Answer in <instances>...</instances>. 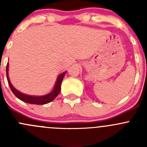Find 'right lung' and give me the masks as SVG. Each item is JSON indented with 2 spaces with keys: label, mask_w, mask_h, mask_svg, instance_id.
<instances>
[{
  "label": "right lung",
  "mask_w": 147,
  "mask_h": 147,
  "mask_svg": "<svg viewBox=\"0 0 147 147\" xmlns=\"http://www.w3.org/2000/svg\"><path fill=\"white\" fill-rule=\"evenodd\" d=\"M8 63H7L6 66V76L7 80H8V84L9 87L13 92V94L19 99V100H22L23 102H26V103L29 104H34V105H45V104H47L49 102H52L53 100H55L56 97L60 93V90H61V83L63 82V78H64L66 71L60 74L58 77H57V81H56L55 84L54 86L53 91L51 92L48 93V94H45L43 96H32V95H28V94H23V93L20 92V91L16 90L13 85H12L11 82H10L9 80V77H8Z\"/></svg>",
  "instance_id": "add662e5"
}]
</instances>
